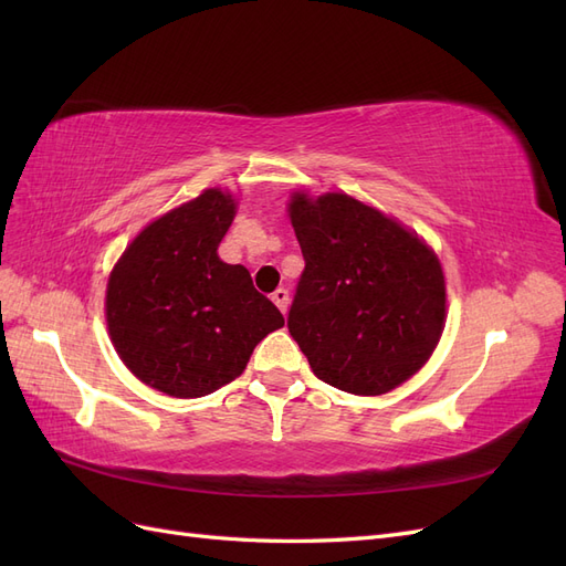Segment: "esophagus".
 Returning <instances> with one entry per match:
<instances>
[{"label":"esophagus","mask_w":566,"mask_h":566,"mask_svg":"<svg viewBox=\"0 0 566 566\" xmlns=\"http://www.w3.org/2000/svg\"><path fill=\"white\" fill-rule=\"evenodd\" d=\"M271 300H273V304H276L279 306V310L285 314L287 312V306H290V293H287V290L285 287H279L276 290V293H273L271 295Z\"/></svg>","instance_id":"obj_1"}]
</instances>
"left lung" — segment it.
Instances as JSON below:
<instances>
[{"label": "left lung", "instance_id": "obj_1", "mask_svg": "<svg viewBox=\"0 0 566 566\" xmlns=\"http://www.w3.org/2000/svg\"><path fill=\"white\" fill-rule=\"evenodd\" d=\"M287 212L304 256L287 331L314 375L358 397L399 387L427 364L447 321L434 250L347 193L295 191Z\"/></svg>", "mask_w": 566, "mask_h": 566}]
</instances>
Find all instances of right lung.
I'll use <instances>...</instances> for the list:
<instances>
[{"mask_svg": "<svg viewBox=\"0 0 566 566\" xmlns=\"http://www.w3.org/2000/svg\"><path fill=\"white\" fill-rule=\"evenodd\" d=\"M233 217V196L208 188L150 221L111 271L113 347L136 378L169 397L196 399L229 385L285 323L245 266L219 260Z\"/></svg>", "mask_w": 566, "mask_h": 566, "instance_id": "add662e5", "label": "right lung"}]
</instances>
